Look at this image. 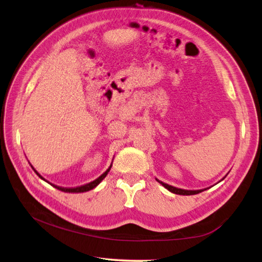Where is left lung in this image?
Here are the masks:
<instances>
[{
  "instance_id": "left-lung-1",
  "label": "left lung",
  "mask_w": 262,
  "mask_h": 262,
  "mask_svg": "<svg viewBox=\"0 0 262 262\" xmlns=\"http://www.w3.org/2000/svg\"><path fill=\"white\" fill-rule=\"evenodd\" d=\"M226 177V176H225ZM224 177V178H225ZM224 178L222 180H224ZM155 179H157V178H155ZM221 180V181H222ZM157 181L159 182V183H161V185H162L165 189H168L169 191H171L172 193H176V194H182V196H190V194H197V193H199V192H202V191H204V190H206V189H199V190H186V189H180V188H177V187H173V186H170V185H168V183H164V182H162V181H160V180H158L157 179Z\"/></svg>"
}]
</instances>
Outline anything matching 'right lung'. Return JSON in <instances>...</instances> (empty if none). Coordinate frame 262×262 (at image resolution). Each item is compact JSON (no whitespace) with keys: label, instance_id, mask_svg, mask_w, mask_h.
Here are the masks:
<instances>
[{"label":"right lung","instance_id":"right-lung-1","mask_svg":"<svg viewBox=\"0 0 262 262\" xmlns=\"http://www.w3.org/2000/svg\"><path fill=\"white\" fill-rule=\"evenodd\" d=\"M113 165V164H111ZM111 165L109 166V168L107 169V171L104 172V173H102L101 176H100L98 179H96V180H93V181H91V182H89V183H86V185H83V186H80V187H74V188H64V187H59V186H56V185H53V183H51V182H48L47 180H45L43 179V178L38 173V172L35 170V168H33V166L31 165V168L33 169V171L36 172V174L40 178V179H42L43 181H46V182H48V183H51V185L54 187V188H56V189H58V190H60V191H64V192H72V193H79V192H85V191H89V190H91V189H93V188H96L100 182H101L104 178H105V176L108 174V172L110 171V169H111Z\"/></svg>","mask_w":262,"mask_h":262}]
</instances>
